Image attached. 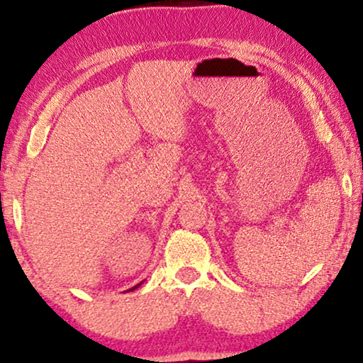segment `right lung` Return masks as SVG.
Wrapping results in <instances>:
<instances>
[{
    "mask_svg": "<svg viewBox=\"0 0 363 363\" xmlns=\"http://www.w3.org/2000/svg\"><path fill=\"white\" fill-rule=\"evenodd\" d=\"M138 286H140V284H137V286H133V287H132V289H137V287H138ZM132 289H128V291H132Z\"/></svg>",
    "mask_w": 363,
    "mask_h": 363,
    "instance_id": "add662e5",
    "label": "right lung"
}]
</instances>
